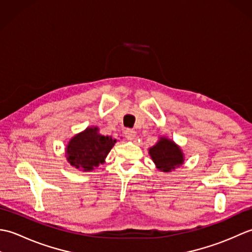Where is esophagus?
<instances>
[{
	"mask_svg": "<svg viewBox=\"0 0 252 252\" xmlns=\"http://www.w3.org/2000/svg\"><path fill=\"white\" fill-rule=\"evenodd\" d=\"M125 135H126V140L133 141V140H134V138H135V136H136V132H135L134 130L127 129V130H126V132H125Z\"/></svg>",
	"mask_w": 252,
	"mask_h": 252,
	"instance_id": "34e87169",
	"label": "esophagus"
}]
</instances>
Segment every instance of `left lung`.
Masks as SVG:
<instances>
[{"mask_svg":"<svg viewBox=\"0 0 252 252\" xmlns=\"http://www.w3.org/2000/svg\"><path fill=\"white\" fill-rule=\"evenodd\" d=\"M148 151L156 168L161 172H171L184 163L183 151L167 136H160L158 142Z\"/></svg>","mask_w":252,"mask_h":252,"instance_id":"left-lung-1","label":"left lung"}]
</instances>
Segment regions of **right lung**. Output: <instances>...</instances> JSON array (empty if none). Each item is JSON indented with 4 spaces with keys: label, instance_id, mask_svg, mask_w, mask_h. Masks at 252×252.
I'll use <instances>...</instances> for the list:
<instances>
[{
    "label": "right lung",
    "instance_id": "right-lung-1",
    "mask_svg": "<svg viewBox=\"0 0 252 252\" xmlns=\"http://www.w3.org/2000/svg\"><path fill=\"white\" fill-rule=\"evenodd\" d=\"M116 143V138L100 134L97 126H88L69 140L65 149L67 161L79 171L91 172L105 162Z\"/></svg>",
    "mask_w": 252,
    "mask_h": 252
}]
</instances>
